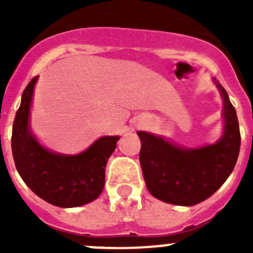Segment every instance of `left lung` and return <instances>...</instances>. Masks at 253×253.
<instances>
[{"label":"left lung","instance_id":"1","mask_svg":"<svg viewBox=\"0 0 253 253\" xmlns=\"http://www.w3.org/2000/svg\"><path fill=\"white\" fill-rule=\"evenodd\" d=\"M223 99L224 129L214 144L184 148L162 137L138 131L140 167L149 193L169 204L191 207L204 202L225 182L240 154L236 109L227 91L213 78Z\"/></svg>","mask_w":253,"mask_h":253}]
</instances>
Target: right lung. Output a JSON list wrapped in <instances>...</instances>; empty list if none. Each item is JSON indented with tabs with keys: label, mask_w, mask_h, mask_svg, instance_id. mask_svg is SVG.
<instances>
[{
	"label": "right lung",
	"mask_w": 253,
	"mask_h": 253,
	"mask_svg": "<svg viewBox=\"0 0 253 253\" xmlns=\"http://www.w3.org/2000/svg\"><path fill=\"white\" fill-rule=\"evenodd\" d=\"M38 76L22 92L12 126V156L29 189L46 203L76 208L99 198L105 186V167L119 135H105L78 154H60L39 143L30 128V107Z\"/></svg>",
	"instance_id": "add662e5"
}]
</instances>
